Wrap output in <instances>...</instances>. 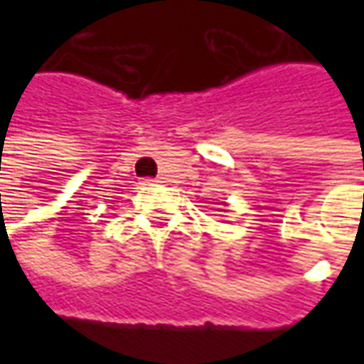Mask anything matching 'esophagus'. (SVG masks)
<instances>
[{"mask_svg":"<svg viewBox=\"0 0 364 364\" xmlns=\"http://www.w3.org/2000/svg\"><path fill=\"white\" fill-rule=\"evenodd\" d=\"M144 183L148 185V183H156V179H144Z\"/></svg>","mask_w":364,"mask_h":364,"instance_id":"esophagus-1","label":"esophagus"}]
</instances>
